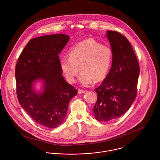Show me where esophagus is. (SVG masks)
<instances>
[{
  "label": "esophagus",
  "mask_w": 160,
  "mask_h": 160,
  "mask_svg": "<svg viewBox=\"0 0 160 160\" xmlns=\"http://www.w3.org/2000/svg\"><path fill=\"white\" fill-rule=\"evenodd\" d=\"M85 92H86V90H82V89H79V90H78V93H79V94H81V93H84Z\"/></svg>",
  "instance_id": "34e87169"
}]
</instances>
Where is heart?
Returning <instances> with one entry per match:
<instances>
[{"label": "heart", "instance_id": "obj_1", "mask_svg": "<svg viewBox=\"0 0 160 160\" xmlns=\"http://www.w3.org/2000/svg\"><path fill=\"white\" fill-rule=\"evenodd\" d=\"M113 59V51L93 39L82 41L69 52V58L60 60V67L67 81H75L79 69V80L82 85L89 86L93 81L99 82L106 76Z\"/></svg>", "mask_w": 160, "mask_h": 160}]
</instances>
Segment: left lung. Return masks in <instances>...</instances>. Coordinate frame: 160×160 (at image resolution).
<instances>
[{"instance_id":"obj_1","label":"left lung","mask_w":160,"mask_h":160,"mask_svg":"<svg viewBox=\"0 0 160 160\" xmlns=\"http://www.w3.org/2000/svg\"><path fill=\"white\" fill-rule=\"evenodd\" d=\"M106 36L113 51L112 65L102 84L95 89L97 100L93 107L95 119L101 122L124 114L134 102L140 67L130 42L121 33L107 31Z\"/></svg>"}]
</instances>
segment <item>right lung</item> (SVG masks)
I'll return each mask as SVG.
<instances>
[{
  "label": "right lung",
  "instance_id": "right-lung-1",
  "mask_svg": "<svg viewBox=\"0 0 160 160\" xmlns=\"http://www.w3.org/2000/svg\"><path fill=\"white\" fill-rule=\"evenodd\" d=\"M69 37L63 34L31 39L20 55L16 67L17 95L27 114L37 124L55 128L64 121L70 100L77 90L65 80L58 55ZM43 82L42 91L34 90L36 81Z\"/></svg>",
  "mask_w": 160,
  "mask_h": 160
}]
</instances>
